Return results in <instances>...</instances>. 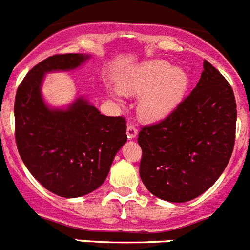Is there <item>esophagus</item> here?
Returning a JSON list of instances; mask_svg holds the SVG:
<instances>
[{
	"label": "esophagus",
	"mask_w": 250,
	"mask_h": 250,
	"mask_svg": "<svg viewBox=\"0 0 250 250\" xmlns=\"http://www.w3.org/2000/svg\"><path fill=\"white\" fill-rule=\"evenodd\" d=\"M126 134H127V138L129 139H135L136 135H138V129H136L134 125H127Z\"/></svg>",
	"instance_id": "esophagus-1"
}]
</instances>
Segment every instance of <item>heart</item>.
Segmentation results:
<instances>
[{"label":"heart","instance_id":"heart-1","mask_svg":"<svg viewBox=\"0 0 250 250\" xmlns=\"http://www.w3.org/2000/svg\"><path fill=\"white\" fill-rule=\"evenodd\" d=\"M189 85V76L183 68L173 67L167 61L154 60L125 72L119 80L123 92L139 101V115L149 123L167 118L183 100Z\"/></svg>","mask_w":250,"mask_h":250}]
</instances>
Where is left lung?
I'll use <instances>...</instances> for the list:
<instances>
[{
    "label": "left lung",
    "mask_w": 250,
    "mask_h": 250,
    "mask_svg": "<svg viewBox=\"0 0 250 250\" xmlns=\"http://www.w3.org/2000/svg\"><path fill=\"white\" fill-rule=\"evenodd\" d=\"M199 83L163 121L144 126L140 178L152 195L193 200L218 180L235 141L237 103L228 81L204 61Z\"/></svg>",
    "instance_id": "1"
}]
</instances>
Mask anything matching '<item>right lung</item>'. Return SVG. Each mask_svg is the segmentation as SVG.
I'll list each match as a JSON object with an SVG mask.
<instances>
[{
  "instance_id": "right-lung-1",
  "label": "right lung",
  "mask_w": 250,
  "mask_h": 250,
  "mask_svg": "<svg viewBox=\"0 0 250 250\" xmlns=\"http://www.w3.org/2000/svg\"><path fill=\"white\" fill-rule=\"evenodd\" d=\"M89 57L83 54L47 57L26 75L15 100L20 156L40 184L63 198L96 190L127 139L125 119L101 115L83 96L66 109L50 107L43 100L41 86L46 74L75 70Z\"/></svg>"
}]
</instances>
